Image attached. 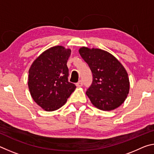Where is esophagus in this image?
I'll use <instances>...</instances> for the list:
<instances>
[{"instance_id":"obj_1","label":"esophagus","mask_w":154,"mask_h":154,"mask_svg":"<svg viewBox=\"0 0 154 154\" xmlns=\"http://www.w3.org/2000/svg\"><path fill=\"white\" fill-rule=\"evenodd\" d=\"M83 81L82 80H79V82H78L77 83H76V85L77 87H82L83 85Z\"/></svg>"}]
</instances>
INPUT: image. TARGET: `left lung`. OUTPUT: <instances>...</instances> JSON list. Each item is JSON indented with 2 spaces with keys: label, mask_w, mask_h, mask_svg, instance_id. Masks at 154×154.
Segmentation results:
<instances>
[{
  "label": "left lung",
  "mask_w": 154,
  "mask_h": 154,
  "mask_svg": "<svg viewBox=\"0 0 154 154\" xmlns=\"http://www.w3.org/2000/svg\"><path fill=\"white\" fill-rule=\"evenodd\" d=\"M79 52L92 72V83L86 91L91 103L103 111L118 108L129 93L126 69L112 54L102 49L82 47Z\"/></svg>",
  "instance_id": "obj_1"
}]
</instances>
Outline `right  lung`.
<instances>
[{
	"instance_id": "add662e5",
	"label": "right lung",
	"mask_w": 154,
	"mask_h": 154,
	"mask_svg": "<svg viewBox=\"0 0 154 154\" xmlns=\"http://www.w3.org/2000/svg\"><path fill=\"white\" fill-rule=\"evenodd\" d=\"M71 50L55 46L43 52L28 71V88L35 102L47 111L66 103L76 86L68 81L67 61Z\"/></svg>"
}]
</instances>
